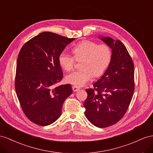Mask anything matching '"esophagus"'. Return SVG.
Instances as JSON below:
<instances>
[{"label": "esophagus", "instance_id": "1", "mask_svg": "<svg viewBox=\"0 0 153 153\" xmlns=\"http://www.w3.org/2000/svg\"><path fill=\"white\" fill-rule=\"evenodd\" d=\"M72 90H73L74 91H77V90H79V87H77V86H72Z\"/></svg>", "mask_w": 153, "mask_h": 153}]
</instances>
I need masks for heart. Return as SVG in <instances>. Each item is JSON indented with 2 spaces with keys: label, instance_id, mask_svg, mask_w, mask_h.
Masks as SVG:
<instances>
[{
  "label": "heart",
  "instance_id": "b5f03b06",
  "mask_svg": "<svg viewBox=\"0 0 153 153\" xmlns=\"http://www.w3.org/2000/svg\"><path fill=\"white\" fill-rule=\"evenodd\" d=\"M74 56L66 52H61L58 57L60 66L66 71L74 68L76 59H82L81 69L74 71L66 76V81L76 86H82L90 81L93 75L102 76L111 62L112 52L105 43L98 44L90 40H82L72 47Z\"/></svg>",
  "mask_w": 153,
  "mask_h": 153
}]
</instances>
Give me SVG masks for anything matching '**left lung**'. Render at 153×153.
<instances>
[{"mask_svg": "<svg viewBox=\"0 0 153 153\" xmlns=\"http://www.w3.org/2000/svg\"><path fill=\"white\" fill-rule=\"evenodd\" d=\"M112 49L111 62L94 88L88 94L84 106L85 116L98 128L114 125L124 117L134 90V64L125 45L110 37L100 38Z\"/></svg>", "mask_w": 153, "mask_h": 153, "instance_id": "8db88e82", "label": "left lung"}]
</instances>
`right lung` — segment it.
<instances>
[{
  "label": "right lung",
  "mask_w": 153,
  "mask_h": 153,
  "mask_svg": "<svg viewBox=\"0 0 153 153\" xmlns=\"http://www.w3.org/2000/svg\"><path fill=\"white\" fill-rule=\"evenodd\" d=\"M74 40L43 32L26 42L19 52L15 90L24 114L34 124L45 126L54 123L72 93L71 85H55L63 78L59 55Z\"/></svg>",
  "instance_id": "1"
}]
</instances>
